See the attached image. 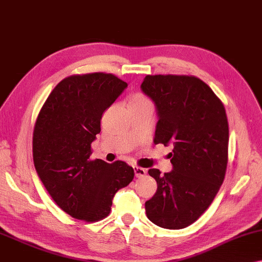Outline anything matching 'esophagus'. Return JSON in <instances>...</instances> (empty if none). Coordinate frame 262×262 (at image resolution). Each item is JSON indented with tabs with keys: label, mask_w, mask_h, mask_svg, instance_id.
<instances>
[{
	"label": "esophagus",
	"mask_w": 262,
	"mask_h": 262,
	"mask_svg": "<svg viewBox=\"0 0 262 262\" xmlns=\"http://www.w3.org/2000/svg\"><path fill=\"white\" fill-rule=\"evenodd\" d=\"M134 171H135V176L137 177V178H140V177H144L145 174H146V170L143 167H139V166H135Z\"/></svg>",
	"instance_id": "1"
}]
</instances>
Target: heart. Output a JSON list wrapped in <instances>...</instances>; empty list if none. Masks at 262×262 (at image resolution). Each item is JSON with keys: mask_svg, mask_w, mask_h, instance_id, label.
Returning <instances> with one entry per match:
<instances>
[{"mask_svg": "<svg viewBox=\"0 0 262 262\" xmlns=\"http://www.w3.org/2000/svg\"><path fill=\"white\" fill-rule=\"evenodd\" d=\"M143 103H150V100L140 94L134 95L130 98V100H128V105H136V104H143Z\"/></svg>", "mask_w": 262, "mask_h": 262, "instance_id": "obj_1", "label": "heart"}]
</instances>
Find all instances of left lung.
Returning <instances> with one entry per match:
<instances>
[{
  "instance_id": "left-lung-1",
  "label": "left lung",
  "mask_w": 262,
  "mask_h": 262,
  "mask_svg": "<svg viewBox=\"0 0 262 262\" xmlns=\"http://www.w3.org/2000/svg\"><path fill=\"white\" fill-rule=\"evenodd\" d=\"M142 91L158 115L155 144L172 145V171L150 168L157 192L145 203L157 226H190L207 210L224 182L228 160V122L224 104L194 76L155 75L144 78Z\"/></svg>"
}]
</instances>
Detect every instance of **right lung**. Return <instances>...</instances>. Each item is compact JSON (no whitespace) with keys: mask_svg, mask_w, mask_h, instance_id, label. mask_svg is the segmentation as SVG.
Masks as SVG:
<instances>
[{"mask_svg":"<svg viewBox=\"0 0 262 262\" xmlns=\"http://www.w3.org/2000/svg\"><path fill=\"white\" fill-rule=\"evenodd\" d=\"M126 88L111 74L70 76L55 86L36 119L35 168L55 203L76 219L105 218L116 192L135 177L134 168L122 160L90 159L103 112Z\"/></svg>","mask_w":262,"mask_h":262,"instance_id":"1","label":"right lung"}]
</instances>
